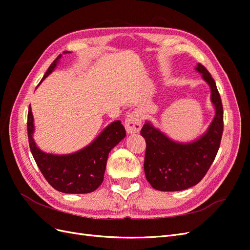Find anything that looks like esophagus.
<instances>
[{
    "mask_svg": "<svg viewBox=\"0 0 250 250\" xmlns=\"http://www.w3.org/2000/svg\"><path fill=\"white\" fill-rule=\"evenodd\" d=\"M125 128L127 133H138L142 128V117L139 111L130 112L125 120Z\"/></svg>",
    "mask_w": 250,
    "mask_h": 250,
    "instance_id": "esophagus-1",
    "label": "esophagus"
}]
</instances>
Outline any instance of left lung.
I'll use <instances>...</instances> for the list:
<instances>
[{
    "label": "left lung",
    "instance_id": "obj_1",
    "mask_svg": "<svg viewBox=\"0 0 250 250\" xmlns=\"http://www.w3.org/2000/svg\"><path fill=\"white\" fill-rule=\"evenodd\" d=\"M195 70L209 86L210 102L215 109L207 130L191 142H178L151 121H146L142 127L141 135L147 144L144 171L148 183L158 191H183L197 185L213 164L220 146L223 131L221 98L206 67L197 63Z\"/></svg>",
    "mask_w": 250,
    "mask_h": 250
}]
</instances>
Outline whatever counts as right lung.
I'll return each instance as SVG.
<instances>
[{"label": "right lung", "mask_w": 250, "mask_h": 250, "mask_svg": "<svg viewBox=\"0 0 250 250\" xmlns=\"http://www.w3.org/2000/svg\"><path fill=\"white\" fill-rule=\"evenodd\" d=\"M67 53L70 52L65 51L63 54ZM62 57L60 54L53 62L41 83L56 69ZM27 127L30 150L37 167L55 190L65 194L92 193L99 188L104 178L110 150L126 137L124 126L117 120L108 124L92 143L82 149L69 154H53L42 151L33 139L35 126L31 106L28 111Z\"/></svg>", "instance_id": "obj_1"}]
</instances>
